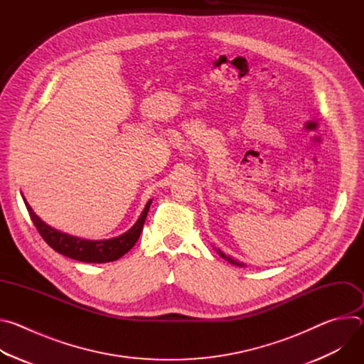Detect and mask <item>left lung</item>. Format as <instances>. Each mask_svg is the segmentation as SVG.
Returning <instances> with one entry per match:
<instances>
[{"label": "left lung", "instance_id": "1", "mask_svg": "<svg viewBox=\"0 0 364 364\" xmlns=\"http://www.w3.org/2000/svg\"><path fill=\"white\" fill-rule=\"evenodd\" d=\"M218 252H219V255H220V256H222V257H226V259H228V261H229V262H230V264H233V265H239V267H243V265H242V264H239V262H237V261H235V259H232V257H228V256H226V255H225V253H222V252H220V250H218Z\"/></svg>", "mask_w": 364, "mask_h": 364}]
</instances>
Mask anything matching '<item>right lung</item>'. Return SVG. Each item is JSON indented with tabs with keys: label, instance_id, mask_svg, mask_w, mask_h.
Instances as JSON below:
<instances>
[{
	"label": "right lung",
	"instance_id": "add662e5",
	"mask_svg": "<svg viewBox=\"0 0 364 364\" xmlns=\"http://www.w3.org/2000/svg\"><path fill=\"white\" fill-rule=\"evenodd\" d=\"M24 198V197H23ZM26 207L28 210V215L37 229V232L40 233V236L44 239V242L53 247L56 252L76 259V261L80 262H87V264H103V262H112L119 259L122 255H125L138 240L149 205H151V200L146 203L145 209L142 212V215L139 216V219L136 220V223L124 235L114 237V239H108V240H85L80 237H75L66 233H62L53 228L47 226L33 210L31 207L28 205V203L24 200Z\"/></svg>",
	"mask_w": 364,
	"mask_h": 364
}]
</instances>
